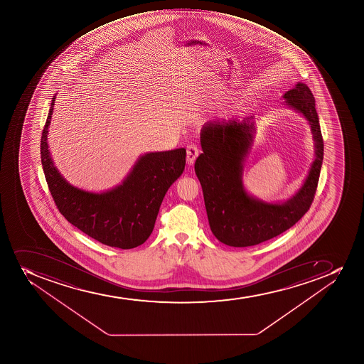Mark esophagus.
<instances>
[{"instance_id": "esophagus-1", "label": "esophagus", "mask_w": 364, "mask_h": 364, "mask_svg": "<svg viewBox=\"0 0 364 364\" xmlns=\"http://www.w3.org/2000/svg\"><path fill=\"white\" fill-rule=\"evenodd\" d=\"M199 148L196 144H188L186 148V162L188 165H193L196 159L198 158Z\"/></svg>"}]
</instances>
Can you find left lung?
I'll return each instance as SVG.
<instances>
[{"label": "left lung", "instance_id": "1", "mask_svg": "<svg viewBox=\"0 0 364 364\" xmlns=\"http://www.w3.org/2000/svg\"><path fill=\"white\" fill-rule=\"evenodd\" d=\"M282 98L284 105L301 114L310 124L316 154L301 188L284 202H263L249 195L243 185V162L256 130L254 116L243 121H213L203 127V153L196 160L195 171L202 185L210 228L224 245L250 247L277 237L293 227L314 202L324 158L316 101L304 83L295 84Z\"/></svg>", "mask_w": 364, "mask_h": 364}]
</instances>
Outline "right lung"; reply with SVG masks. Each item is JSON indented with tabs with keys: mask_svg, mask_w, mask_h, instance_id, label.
<instances>
[{
	"mask_svg": "<svg viewBox=\"0 0 364 364\" xmlns=\"http://www.w3.org/2000/svg\"><path fill=\"white\" fill-rule=\"evenodd\" d=\"M52 98L40 151L47 185L63 216L84 234L115 248L132 249L147 241L166 192L184 172L186 149L141 155L121 184L101 193L70 184L50 158L47 134L53 114Z\"/></svg>",
	"mask_w": 364,
	"mask_h": 364,
	"instance_id": "right-lung-1",
	"label": "right lung"
}]
</instances>
